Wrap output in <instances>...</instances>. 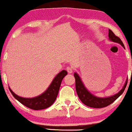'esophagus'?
I'll list each match as a JSON object with an SVG mask.
<instances>
[{
    "label": "esophagus",
    "instance_id": "1",
    "mask_svg": "<svg viewBox=\"0 0 132 132\" xmlns=\"http://www.w3.org/2000/svg\"><path fill=\"white\" fill-rule=\"evenodd\" d=\"M66 70H67L68 73H73V69L71 67H70V66H68V67L66 68Z\"/></svg>",
    "mask_w": 132,
    "mask_h": 132
}]
</instances>
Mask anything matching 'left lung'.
Returning <instances> with one entry per match:
<instances>
[{
    "label": "left lung",
    "instance_id": "1",
    "mask_svg": "<svg viewBox=\"0 0 132 132\" xmlns=\"http://www.w3.org/2000/svg\"><path fill=\"white\" fill-rule=\"evenodd\" d=\"M108 37H109L110 40H111V41L119 43L125 48V46L121 40L118 36H116L110 29L108 30ZM74 76H75V81H76V83H75L76 91L80 100L82 101V103H84L86 106L96 108H104L114 102L125 91L127 85V81H128V80H127L122 89L113 96L108 97V98H98V97L94 96L86 89L77 73H74Z\"/></svg>",
    "mask_w": 132,
    "mask_h": 132
}]
</instances>
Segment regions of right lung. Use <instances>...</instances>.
I'll list each match as a JSON object with an SVG mask.
<instances>
[{
    "label": "right lung",
    "instance_id": "right-lung-1",
    "mask_svg": "<svg viewBox=\"0 0 132 132\" xmlns=\"http://www.w3.org/2000/svg\"><path fill=\"white\" fill-rule=\"evenodd\" d=\"M67 71L65 70H63L59 73L54 79H53V82L47 88V90L42 95L39 96L35 97L32 98H26L22 97L17 96L14 92L9 88L13 96L19 101L22 105H25L26 107L31 109L39 110H43L47 108L50 106H51L56 100L58 95L59 89L60 88L61 83L62 80L66 75H67Z\"/></svg>",
    "mask_w": 132,
    "mask_h": 132
}]
</instances>
